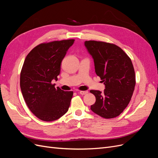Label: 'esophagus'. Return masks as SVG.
Returning a JSON list of instances; mask_svg holds the SVG:
<instances>
[{"label": "esophagus", "mask_w": 158, "mask_h": 158, "mask_svg": "<svg viewBox=\"0 0 158 158\" xmlns=\"http://www.w3.org/2000/svg\"><path fill=\"white\" fill-rule=\"evenodd\" d=\"M88 93V91H80V92H79V94H81V95H85V94H87Z\"/></svg>", "instance_id": "34e87169"}]
</instances>
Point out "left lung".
Wrapping results in <instances>:
<instances>
[{
    "instance_id": "1",
    "label": "left lung",
    "mask_w": 158,
    "mask_h": 158,
    "mask_svg": "<svg viewBox=\"0 0 158 158\" xmlns=\"http://www.w3.org/2000/svg\"><path fill=\"white\" fill-rule=\"evenodd\" d=\"M84 45L94 62L95 71L103 82V92L90 90L95 97L91 110L105 118L118 116L130 102L136 84L131 59L117 45L85 41Z\"/></svg>"
}]
</instances>
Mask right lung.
Listing matches in <instances>:
<instances>
[{
    "label": "right lung",
    "instance_id": "add662e5",
    "mask_svg": "<svg viewBox=\"0 0 158 158\" xmlns=\"http://www.w3.org/2000/svg\"><path fill=\"white\" fill-rule=\"evenodd\" d=\"M74 40L38 45L28 55L20 73V88L28 108L44 121H53L68 111L73 92L55 88L61 62Z\"/></svg>",
    "mask_w": 158,
    "mask_h": 158
}]
</instances>
